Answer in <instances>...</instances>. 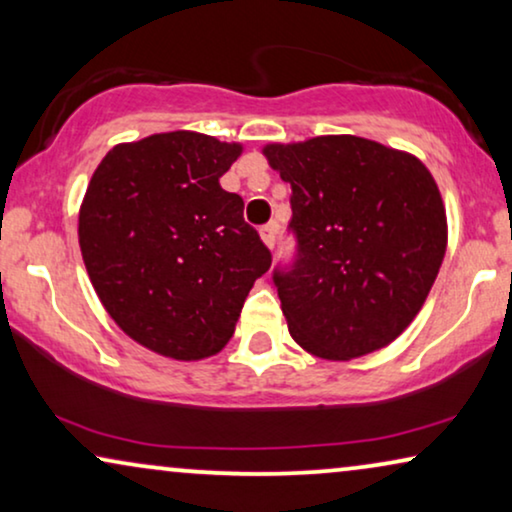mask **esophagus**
Masks as SVG:
<instances>
[{"label":"esophagus","mask_w":512,"mask_h":512,"mask_svg":"<svg viewBox=\"0 0 512 512\" xmlns=\"http://www.w3.org/2000/svg\"><path fill=\"white\" fill-rule=\"evenodd\" d=\"M275 223H270V226H263L261 230H258V233H261V240H263V244L268 249H272L275 247Z\"/></svg>","instance_id":"esophagus-1"}]
</instances>
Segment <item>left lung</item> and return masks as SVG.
Wrapping results in <instances>:
<instances>
[{"label": "left lung", "mask_w": 512, "mask_h": 512, "mask_svg": "<svg viewBox=\"0 0 512 512\" xmlns=\"http://www.w3.org/2000/svg\"><path fill=\"white\" fill-rule=\"evenodd\" d=\"M263 156L291 186L298 261L275 275L291 338L326 361L391 345L422 310L447 249L429 167L354 135L272 142Z\"/></svg>", "instance_id": "left-lung-1"}]
</instances>
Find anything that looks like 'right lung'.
Instances as JSON below:
<instances>
[{"label":"right lung","instance_id":"obj_1","mask_svg":"<svg viewBox=\"0 0 512 512\" xmlns=\"http://www.w3.org/2000/svg\"><path fill=\"white\" fill-rule=\"evenodd\" d=\"M240 142L174 130L116 144L88 181L79 247L116 326L177 361L219 354L270 251L219 179Z\"/></svg>","mask_w":512,"mask_h":512}]
</instances>
